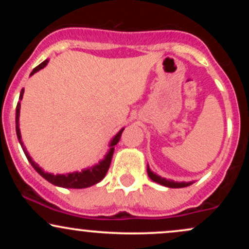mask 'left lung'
<instances>
[{
    "mask_svg": "<svg viewBox=\"0 0 249 249\" xmlns=\"http://www.w3.org/2000/svg\"><path fill=\"white\" fill-rule=\"evenodd\" d=\"M147 173H148V177H150L153 181L158 182V184H160V185H164V186H166V187L180 188V187H186V186H188V185H191L190 182H174V181H171V180H166V179L161 178V177L154 174L152 171L150 170V167H147Z\"/></svg>",
    "mask_w": 249,
    "mask_h": 249,
    "instance_id": "8db88e82",
    "label": "left lung"
}]
</instances>
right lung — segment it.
<instances>
[{
  "label": "right lung",
  "mask_w": 249,
  "mask_h": 249,
  "mask_svg": "<svg viewBox=\"0 0 249 249\" xmlns=\"http://www.w3.org/2000/svg\"><path fill=\"white\" fill-rule=\"evenodd\" d=\"M47 64H48V59H45L44 62L41 63V64L37 65L30 75H34V73L37 72L38 70L43 69V68H44ZM23 92H24V89H22L21 95H19V101H21L22 97H23ZM19 107H21V103L18 102L17 103V107H16V133H17V138H18V141L22 145L21 133H19V127H18ZM123 131H124V128H123L122 131H119L118 134H117L115 138L112 139V142H111V144H110L111 150L108 151L107 156L105 157L104 160L99 162V164L96 165V166L88 168V170L82 171V172H73V173H69V174H57V176H55V174L43 172L42 168H39L38 165H37L36 162H34L33 159L28 156V152L25 151V147L23 146V145H22V146H23V151H24L25 156H27L28 160H29V162L31 164V166L35 168V170L39 174H41L43 178H44L45 180H48V181L51 182V184L56 185V186H59V187H67V188H85V187H90V186H92V185L97 184V182L101 181V180L104 178L105 176H107L108 168H110L111 160H112L113 151H115L113 146H115L117 142L121 141Z\"/></svg>",
  "instance_id": "1"
}]
</instances>
